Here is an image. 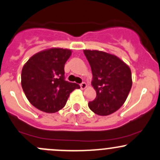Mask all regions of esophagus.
Listing matches in <instances>:
<instances>
[{
    "mask_svg": "<svg viewBox=\"0 0 160 160\" xmlns=\"http://www.w3.org/2000/svg\"><path fill=\"white\" fill-rule=\"evenodd\" d=\"M87 88V83L85 82H83V83H80V88L81 89H85Z\"/></svg>",
    "mask_w": 160,
    "mask_h": 160,
    "instance_id": "esophagus-1",
    "label": "esophagus"
}]
</instances>
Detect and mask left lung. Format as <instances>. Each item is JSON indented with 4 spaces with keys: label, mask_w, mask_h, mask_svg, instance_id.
<instances>
[{
    "label": "left lung",
    "mask_w": 160,
    "mask_h": 160,
    "mask_svg": "<svg viewBox=\"0 0 160 160\" xmlns=\"http://www.w3.org/2000/svg\"><path fill=\"white\" fill-rule=\"evenodd\" d=\"M92 71L91 85L96 98L88 103L90 109L99 116L117 111L126 101L132 87L129 66L114 55L97 50H83Z\"/></svg>",
    "instance_id": "8db88e82"
}]
</instances>
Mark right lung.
Wrapping results in <instances>:
<instances>
[{"label": "right lung", "instance_id": "right-lung-1", "mask_svg": "<svg viewBox=\"0 0 160 160\" xmlns=\"http://www.w3.org/2000/svg\"><path fill=\"white\" fill-rule=\"evenodd\" d=\"M72 52L53 48L32 55L23 66L21 84L29 102L41 111L54 113L66 105L80 85L65 80L64 66Z\"/></svg>", "mask_w": 160, "mask_h": 160}]
</instances>
